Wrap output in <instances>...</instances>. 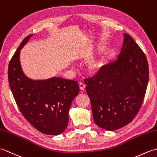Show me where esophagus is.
<instances>
[{"mask_svg":"<svg viewBox=\"0 0 157 157\" xmlns=\"http://www.w3.org/2000/svg\"><path fill=\"white\" fill-rule=\"evenodd\" d=\"M79 88H80L81 90H84L86 86H85V84H84V83H83V82H79Z\"/></svg>","mask_w":157,"mask_h":157,"instance_id":"1","label":"esophagus"}]
</instances>
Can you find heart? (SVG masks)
Returning a JSON list of instances; mask_svg holds the SVG:
<instances>
[{"mask_svg":"<svg viewBox=\"0 0 157 157\" xmlns=\"http://www.w3.org/2000/svg\"><path fill=\"white\" fill-rule=\"evenodd\" d=\"M100 67V63H96V62H93L91 63L89 65V68L90 69H91L92 71H94L96 69H98Z\"/></svg>","mask_w":157,"mask_h":157,"instance_id":"obj_1","label":"heart"}]
</instances>
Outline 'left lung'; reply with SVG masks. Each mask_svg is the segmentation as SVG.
Listing matches in <instances>:
<instances>
[{
  "instance_id": "8db88e82",
  "label": "left lung",
  "mask_w": 157,
  "mask_h": 157,
  "mask_svg": "<svg viewBox=\"0 0 157 157\" xmlns=\"http://www.w3.org/2000/svg\"><path fill=\"white\" fill-rule=\"evenodd\" d=\"M148 78L144 52L131 36L124 34L118 59L84 79L96 124L114 131L131 122L144 101Z\"/></svg>"
}]
</instances>
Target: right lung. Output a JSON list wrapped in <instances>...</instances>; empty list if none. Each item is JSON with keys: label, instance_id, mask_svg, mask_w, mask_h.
Instances as JSON below:
<instances>
[{"label": "right lung", "instance_id": "obj_1", "mask_svg": "<svg viewBox=\"0 0 157 157\" xmlns=\"http://www.w3.org/2000/svg\"><path fill=\"white\" fill-rule=\"evenodd\" d=\"M32 36L23 39L10 60V88L20 112L34 128L42 134L58 135L67 127L70 106L79 92L78 82L56 77L34 81L24 75L19 62L20 50Z\"/></svg>", "mask_w": 157, "mask_h": 157}]
</instances>
